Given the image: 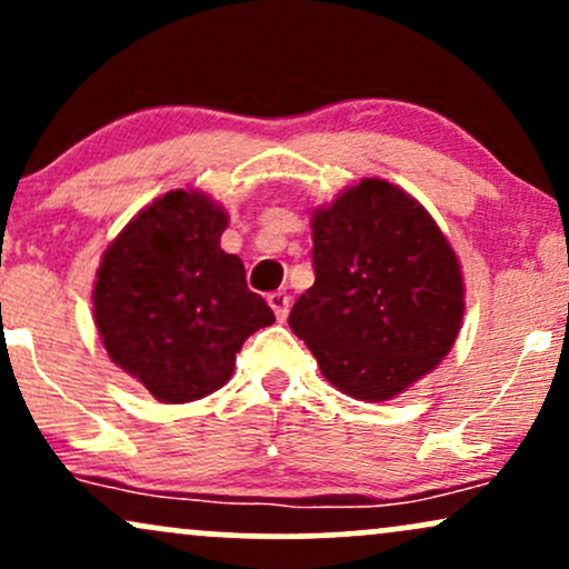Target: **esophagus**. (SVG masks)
<instances>
[{
    "instance_id": "1",
    "label": "esophagus",
    "mask_w": 569,
    "mask_h": 569,
    "mask_svg": "<svg viewBox=\"0 0 569 569\" xmlns=\"http://www.w3.org/2000/svg\"><path fill=\"white\" fill-rule=\"evenodd\" d=\"M267 302H270L272 312H276L278 321H283L286 316H289V307H291V297L286 291H272L270 297H267Z\"/></svg>"
}]
</instances>
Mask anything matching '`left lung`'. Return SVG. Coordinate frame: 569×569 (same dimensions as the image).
Segmentation results:
<instances>
[{"instance_id": "left-lung-1", "label": "left lung", "mask_w": 569, "mask_h": 569, "mask_svg": "<svg viewBox=\"0 0 569 569\" xmlns=\"http://www.w3.org/2000/svg\"><path fill=\"white\" fill-rule=\"evenodd\" d=\"M316 283L289 326L321 375L358 401H388L452 350L466 310L460 262L433 217L401 187L361 179L316 208Z\"/></svg>"}]
</instances>
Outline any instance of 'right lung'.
I'll return each mask as SVG.
<instances>
[{"mask_svg": "<svg viewBox=\"0 0 569 569\" xmlns=\"http://www.w3.org/2000/svg\"><path fill=\"white\" fill-rule=\"evenodd\" d=\"M227 211L198 189L152 200L109 243L96 272L93 316L109 358L162 403L213 393L234 352L276 321L246 267L221 251Z\"/></svg>", "mask_w": 569, "mask_h": 569, "instance_id": "obj_1", "label": "right lung"}]
</instances>
